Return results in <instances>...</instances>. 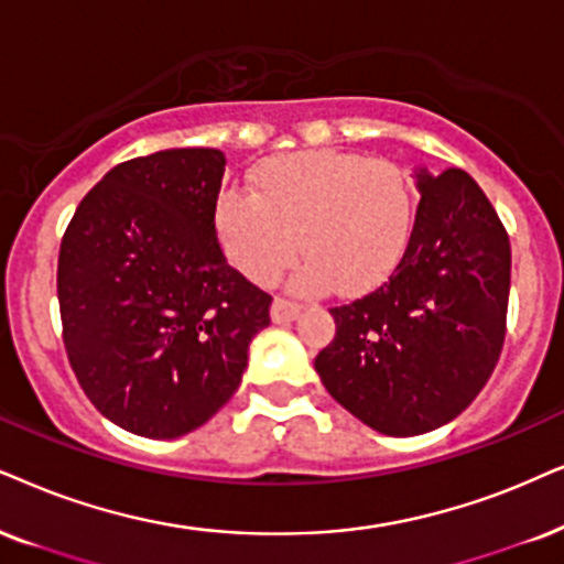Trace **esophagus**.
Returning a JSON list of instances; mask_svg holds the SVG:
<instances>
[{"label":"esophagus","instance_id":"esophagus-1","mask_svg":"<svg viewBox=\"0 0 564 564\" xmlns=\"http://www.w3.org/2000/svg\"><path fill=\"white\" fill-rule=\"evenodd\" d=\"M299 312H302V304L289 302V299H283V296H275L273 306H270V317H273V323H278V325L294 323V319L299 317Z\"/></svg>","mask_w":564,"mask_h":564}]
</instances>
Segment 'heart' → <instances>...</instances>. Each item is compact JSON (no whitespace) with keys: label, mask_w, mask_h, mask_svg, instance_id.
<instances>
[{"label":"heart","mask_w":564,"mask_h":564,"mask_svg":"<svg viewBox=\"0 0 564 564\" xmlns=\"http://www.w3.org/2000/svg\"><path fill=\"white\" fill-rule=\"evenodd\" d=\"M411 218L409 176L393 161L306 151L262 163L254 171V195L226 192L216 231L226 258L262 286L302 249L310 262L294 278L299 291L330 283L361 291L401 260Z\"/></svg>","instance_id":"1"}]
</instances>
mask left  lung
Wrapping results in <instances>:
<instances>
[{
	"mask_svg": "<svg viewBox=\"0 0 564 564\" xmlns=\"http://www.w3.org/2000/svg\"><path fill=\"white\" fill-rule=\"evenodd\" d=\"M416 220L380 289L333 306L335 338L315 369L372 430L413 437L466 411L505 344L510 239L466 171H419Z\"/></svg>",
	"mask_w": 564,
	"mask_h": 564,
	"instance_id": "obj_1",
	"label": "left lung"
}]
</instances>
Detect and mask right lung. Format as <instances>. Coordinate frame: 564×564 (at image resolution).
<instances>
[{
  "instance_id": "1",
  "label": "right lung",
  "mask_w": 564,
  "mask_h": 564,
  "mask_svg": "<svg viewBox=\"0 0 564 564\" xmlns=\"http://www.w3.org/2000/svg\"><path fill=\"white\" fill-rule=\"evenodd\" d=\"M226 159L174 148L113 166L62 237L56 296L73 372L109 422L182 437L237 393L273 296L226 262Z\"/></svg>"
}]
</instances>
